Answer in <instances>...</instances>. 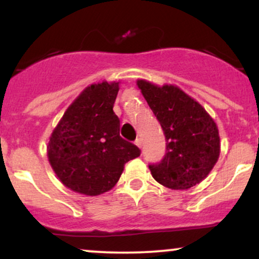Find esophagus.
<instances>
[{"instance_id": "obj_1", "label": "esophagus", "mask_w": 259, "mask_h": 259, "mask_svg": "<svg viewBox=\"0 0 259 259\" xmlns=\"http://www.w3.org/2000/svg\"><path fill=\"white\" fill-rule=\"evenodd\" d=\"M135 144L138 145V146H139L140 148H141V146H142V141H141V139H140V138L136 139V140H135Z\"/></svg>"}]
</instances>
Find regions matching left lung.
<instances>
[{"instance_id":"obj_1","label":"left lung","mask_w":259,"mask_h":259,"mask_svg":"<svg viewBox=\"0 0 259 259\" xmlns=\"http://www.w3.org/2000/svg\"><path fill=\"white\" fill-rule=\"evenodd\" d=\"M139 89L165 136V154L148 165L162 185L184 190L201 183L218 160L221 145L214 120L200 103L171 85L139 80Z\"/></svg>"}]
</instances>
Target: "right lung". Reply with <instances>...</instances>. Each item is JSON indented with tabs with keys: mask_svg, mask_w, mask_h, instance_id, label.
I'll return each mask as SVG.
<instances>
[{
	"mask_svg": "<svg viewBox=\"0 0 259 259\" xmlns=\"http://www.w3.org/2000/svg\"><path fill=\"white\" fill-rule=\"evenodd\" d=\"M119 82L103 81L80 94L50 138L47 156L59 180L73 191L101 195L119 180L126 162L141 151L119 135L113 112Z\"/></svg>",
	"mask_w": 259,
	"mask_h": 259,
	"instance_id": "right-lung-1",
	"label": "right lung"
}]
</instances>
